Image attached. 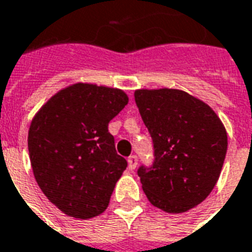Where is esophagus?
Listing matches in <instances>:
<instances>
[{"mask_svg":"<svg viewBox=\"0 0 252 252\" xmlns=\"http://www.w3.org/2000/svg\"><path fill=\"white\" fill-rule=\"evenodd\" d=\"M127 162H128V169H130V170H134V169L137 168L138 158H137L135 156H130V157L127 158Z\"/></svg>","mask_w":252,"mask_h":252,"instance_id":"esophagus-1","label":"esophagus"}]
</instances>
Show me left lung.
I'll use <instances>...</instances> for the list:
<instances>
[{
  "mask_svg": "<svg viewBox=\"0 0 252 252\" xmlns=\"http://www.w3.org/2000/svg\"><path fill=\"white\" fill-rule=\"evenodd\" d=\"M135 103L152 135L154 162L138 176L154 207L183 214L208 197L227 153V131L208 104L183 90H135Z\"/></svg>",
  "mask_w": 252,
  "mask_h": 252,
  "instance_id": "obj_1",
  "label": "left lung"
}]
</instances>
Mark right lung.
Wrapping results in <instances>:
<instances>
[{"instance_id":"add662e5","label":"right lung","mask_w":252,"mask_h":252,"mask_svg":"<svg viewBox=\"0 0 252 252\" xmlns=\"http://www.w3.org/2000/svg\"><path fill=\"white\" fill-rule=\"evenodd\" d=\"M127 102L119 88L75 83L33 117L28 150L34 179L67 216L91 219L107 208L127 166L115 150L108 124Z\"/></svg>"}]
</instances>
